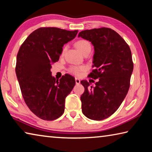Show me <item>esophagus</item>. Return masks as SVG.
Instances as JSON below:
<instances>
[{"label":"esophagus","instance_id":"1","mask_svg":"<svg viewBox=\"0 0 152 152\" xmlns=\"http://www.w3.org/2000/svg\"><path fill=\"white\" fill-rule=\"evenodd\" d=\"M75 81H76V84H79L80 83V80L78 78H75Z\"/></svg>","mask_w":152,"mask_h":152}]
</instances>
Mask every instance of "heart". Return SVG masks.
I'll return each instance as SVG.
<instances>
[{
	"label": "heart",
	"instance_id": "heart-1",
	"mask_svg": "<svg viewBox=\"0 0 152 152\" xmlns=\"http://www.w3.org/2000/svg\"><path fill=\"white\" fill-rule=\"evenodd\" d=\"M76 48L78 49V50L80 51L82 53L85 52L87 50H91V45L89 42L85 39H81L78 41L76 43ZM67 47L66 46H64L62 49V51H61V56L64 54V53L66 52ZM84 70V66H71L70 68H69V71L71 73H72L75 75L78 76L80 74L81 72H82Z\"/></svg>",
	"mask_w": 152,
	"mask_h": 152
}]
</instances>
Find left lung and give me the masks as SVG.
<instances>
[{"label":"left lung","instance_id":"1","mask_svg":"<svg viewBox=\"0 0 152 152\" xmlns=\"http://www.w3.org/2000/svg\"><path fill=\"white\" fill-rule=\"evenodd\" d=\"M91 42L94 48L93 66L88 76L99 79L95 86L86 80L82 94V110L88 119H107L119 109L127 95L133 70L132 51L125 41L110 28L84 30L78 37Z\"/></svg>","mask_w":152,"mask_h":152}]
</instances>
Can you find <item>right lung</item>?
I'll list each match as a JSON object with an SVG mask.
<instances>
[{"mask_svg": "<svg viewBox=\"0 0 152 152\" xmlns=\"http://www.w3.org/2000/svg\"><path fill=\"white\" fill-rule=\"evenodd\" d=\"M78 32L41 27L28 36L18 51L15 72L23 97L40 119L53 121L64 112L65 99L75 86V79L66 74L56 80L51 68L59 60L64 45Z\"/></svg>", "mask_w": 152, "mask_h": 152, "instance_id": "right-lung-1", "label": "right lung"}]
</instances>
